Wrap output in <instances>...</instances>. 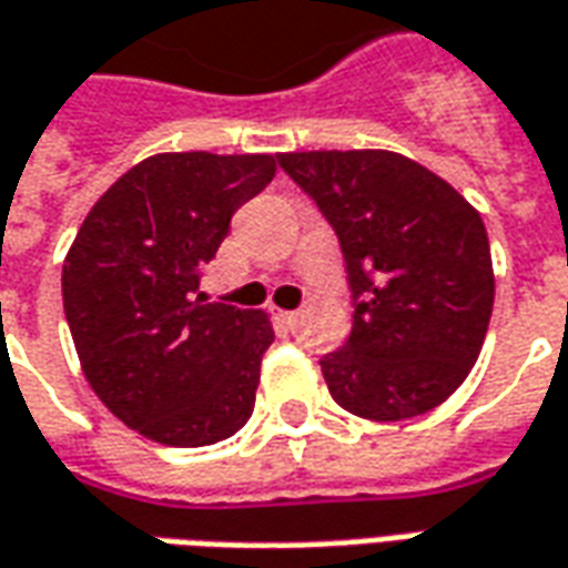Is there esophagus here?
<instances>
[{
	"instance_id": "obj_1",
	"label": "esophagus",
	"mask_w": 568,
	"mask_h": 568,
	"mask_svg": "<svg viewBox=\"0 0 568 568\" xmlns=\"http://www.w3.org/2000/svg\"><path fill=\"white\" fill-rule=\"evenodd\" d=\"M280 320H283L285 325H297V320H301V311H283L280 313Z\"/></svg>"
}]
</instances>
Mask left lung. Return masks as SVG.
I'll list each match as a JSON object with an SVG mask.
<instances>
[{
  "mask_svg": "<svg viewBox=\"0 0 568 568\" xmlns=\"http://www.w3.org/2000/svg\"><path fill=\"white\" fill-rule=\"evenodd\" d=\"M280 165L338 233L356 297L351 338L320 363L332 399L368 422L446 403L477 363L495 301L477 209L394 150H301Z\"/></svg>",
  "mask_w": 568,
  "mask_h": 568,
  "instance_id": "obj_1",
  "label": "left lung"
}]
</instances>
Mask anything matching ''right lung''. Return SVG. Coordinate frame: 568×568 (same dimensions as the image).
<instances>
[{
    "mask_svg": "<svg viewBox=\"0 0 568 568\" xmlns=\"http://www.w3.org/2000/svg\"><path fill=\"white\" fill-rule=\"evenodd\" d=\"M273 174V153L146 156L91 205L63 257V313L82 375L153 443L212 446L252 418L271 316L212 304L200 267Z\"/></svg>",
    "mask_w": 568,
    "mask_h": 568,
    "instance_id": "obj_1",
    "label": "right lung"
}]
</instances>
